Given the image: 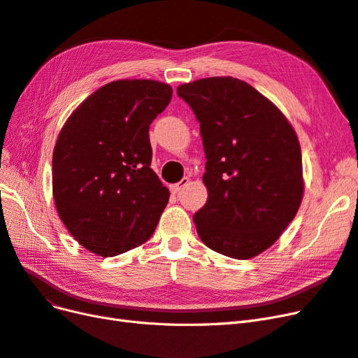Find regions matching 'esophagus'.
Listing matches in <instances>:
<instances>
[{
    "mask_svg": "<svg viewBox=\"0 0 358 358\" xmlns=\"http://www.w3.org/2000/svg\"><path fill=\"white\" fill-rule=\"evenodd\" d=\"M188 182H189V179H188V178H183L180 182L175 183V185H170V191H171V194H178L182 188H185V187L188 185Z\"/></svg>",
    "mask_w": 358,
    "mask_h": 358,
    "instance_id": "1",
    "label": "esophagus"
}]
</instances>
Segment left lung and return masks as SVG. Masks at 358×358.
Listing matches in <instances>:
<instances>
[{"instance_id":"1","label":"left lung","mask_w":358,"mask_h":358,"mask_svg":"<svg viewBox=\"0 0 358 358\" xmlns=\"http://www.w3.org/2000/svg\"><path fill=\"white\" fill-rule=\"evenodd\" d=\"M200 122L208 201L194 215L201 242L248 259L272 246L303 199L294 128L251 85L230 76L178 86Z\"/></svg>"}]
</instances>
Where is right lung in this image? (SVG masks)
<instances>
[{
  "label": "right lung",
  "instance_id": "obj_1",
  "mask_svg": "<svg viewBox=\"0 0 358 358\" xmlns=\"http://www.w3.org/2000/svg\"><path fill=\"white\" fill-rule=\"evenodd\" d=\"M171 94L157 80H115L91 94L61 129L53 200L70 234L96 255L145 243L166 209L170 192L150 169L149 125Z\"/></svg>",
  "mask_w": 358,
  "mask_h": 358
}]
</instances>
